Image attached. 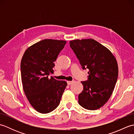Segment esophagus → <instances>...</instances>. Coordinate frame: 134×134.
<instances>
[{
	"instance_id": "1",
	"label": "esophagus",
	"mask_w": 134,
	"mask_h": 134,
	"mask_svg": "<svg viewBox=\"0 0 134 134\" xmlns=\"http://www.w3.org/2000/svg\"><path fill=\"white\" fill-rule=\"evenodd\" d=\"M67 84L68 85H71L73 83V81H67Z\"/></svg>"
}]
</instances>
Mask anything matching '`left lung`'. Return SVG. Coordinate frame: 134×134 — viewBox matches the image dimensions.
I'll return each instance as SVG.
<instances>
[{
  "label": "left lung",
  "instance_id": "left-lung-1",
  "mask_svg": "<svg viewBox=\"0 0 134 134\" xmlns=\"http://www.w3.org/2000/svg\"><path fill=\"white\" fill-rule=\"evenodd\" d=\"M70 45L82 69L89 70L87 80L81 82L83 89L78 96V103L86 109H99L109 99L117 82L116 59L108 48L93 39L75 40Z\"/></svg>",
  "mask_w": 134,
  "mask_h": 134
}]
</instances>
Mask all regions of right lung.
Returning a JSON list of instances; mask_svg holds the SVG:
<instances>
[{
  "label": "right lung",
  "instance_id": "1",
  "mask_svg": "<svg viewBox=\"0 0 134 134\" xmlns=\"http://www.w3.org/2000/svg\"><path fill=\"white\" fill-rule=\"evenodd\" d=\"M65 44L63 40L45 39L28 48L22 58L24 91L31 105L40 113H48L55 109L67 86L65 81L49 76Z\"/></svg>",
  "mask_w": 134,
  "mask_h": 134
}]
</instances>
